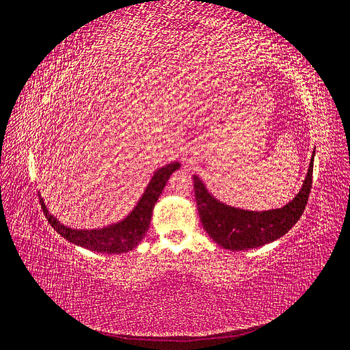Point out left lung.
<instances>
[{"label":"left lung","instance_id":"obj_1","mask_svg":"<svg viewBox=\"0 0 350 350\" xmlns=\"http://www.w3.org/2000/svg\"><path fill=\"white\" fill-rule=\"evenodd\" d=\"M314 154L299 193L280 208L264 211L242 210L221 203L208 193L201 179L194 175L196 201L200 220L208 237L230 251L251 250L279 239L292 229L302 216L312 184Z\"/></svg>","mask_w":350,"mask_h":350}]
</instances>
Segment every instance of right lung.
<instances>
[{"label": "right lung", "instance_id": "1", "mask_svg": "<svg viewBox=\"0 0 350 350\" xmlns=\"http://www.w3.org/2000/svg\"><path fill=\"white\" fill-rule=\"evenodd\" d=\"M179 166H181V163L172 162L166 166L159 167L154 172V175L152 176L144 194L139 200V203H137V206L131 210V213L125 219L116 221V224L99 228V229L68 228L49 213V210L45 206L44 198L40 197L39 200L51 226L54 228L62 238L76 243L79 247H83L90 251H96V252H105V254L129 252L139 245L140 241L146 237V232L149 230L156 201L159 196L162 194L169 176H171L172 172L176 171Z\"/></svg>", "mask_w": 350, "mask_h": 350}]
</instances>
